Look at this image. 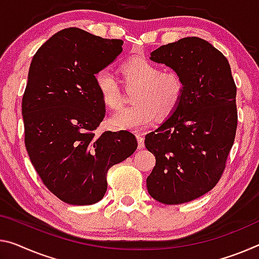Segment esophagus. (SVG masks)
Returning a JSON list of instances; mask_svg holds the SVG:
<instances>
[{
  "mask_svg": "<svg viewBox=\"0 0 259 259\" xmlns=\"http://www.w3.org/2000/svg\"><path fill=\"white\" fill-rule=\"evenodd\" d=\"M136 137H137V142H138V149H143L144 147V137H143V134L138 133L136 134Z\"/></svg>",
  "mask_w": 259,
  "mask_h": 259,
  "instance_id": "34e87169",
  "label": "esophagus"
}]
</instances>
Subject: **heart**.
<instances>
[{
    "label": "heart",
    "instance_id": "1",
    "mask_svg": "<svg viewBox=\"0 0 259 259\" xmlns=\"http://www.w3.org/2000/svg\"><path fill=\"white\" fill-rule=\"evenodd\" d=\"M126 88H136L134 106L112 115L108 125L114 130H138L149 125L157 116L162 121L170 117L183 99L186 84L176 71H162L160 65L142 57H134L121 65ZM101 100L109 109H118L122 104V90L108 69H101L94 76Z\"/></svg>",
    "mask_w": 259,
    "mask_h": 259
}]
</instances>
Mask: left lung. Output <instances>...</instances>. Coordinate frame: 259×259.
<instances>
[{
  "label": "left lung",
  "mask_w": 259,
  "mask_h": 259,
  "mask_svg": "<svg viewBox=\"0 0 259 259\" xmlns=\"http://www.w3.org/2000/svg\"><path fill=\"white\" fill-rule=\"evenodd\" d=\"M150 59L178 72L186 90L176 112L145 136L155 157L147 191L162 204L188 203L224 173L237 128L236 85L223 53L197 36L163 45Z\"/></svg>",
  "instance_id": "left-lung-1"
}]
</instances>
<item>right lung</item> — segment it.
<instances>
[{"label": "right lung", "instance_id": "right-lung-1", "mask_svg": "<svg viewBox=\"0 0 259 259\" xmlns=\"http://www.w3.org/2000/svg\"><path fill=\"white\" fill-rule=\"evenodd\" d=\"M122 45L69 27L32 59L22 102L26 151L45 186L67 204L101 200L109 168L137 149L129 131L94 133L106 113L94 76L121 54Z\"/></svg>", "mask_w": 259, "mask_h": 259}]
</instances>
